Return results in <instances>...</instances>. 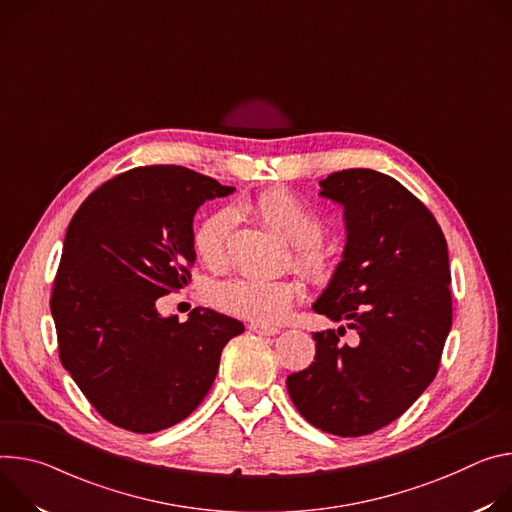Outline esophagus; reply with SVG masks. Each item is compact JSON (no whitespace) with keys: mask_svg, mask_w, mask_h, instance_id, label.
<instances>
[{"mask_svg":"<svg viewBox=\"0 0 512 512\" xmlns=\"http://www.w3.org/2000/svg\"><path fill=\"white\" fill-rule=\"evenodd\" d=\"M248 329L256 335H276L278 327H270V325H262V323H250Z\"/></svg>","mask_w":512,"mask_h":512,"instance_id":"34e87169","label":"esophagus"}]
</instances>
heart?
Masks as SVG:
<instances>
[{
	"instance_id": "heart-1",
	"label": "heart",
	"mask_w": 512,
	"mask_h": 512,
	"mask_svg": "<svg viewBox=\"0 0 512 512\" xmlns=\"http://www.w3.org/2000/svg\"><path fill=\"white\" fill-rule=\"evenodd\" d=\"M246 207L268 230L293 244L297 264L315 282L323 285L335 276L337 256L331 246L319 240L325 223L315 207L289 189H268L248 201ZM236 223V209L221 207L195 227L193 246L207 266L219 268L227 262ZM297 295L299 285L291 278L240 276L213 287L211 301L225 313L272 325L291 311Z\"/></svg>"
}]
</instances>
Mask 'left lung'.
Wrapping results in <instances>:
<instances>
[{"instance_id": "left-lung-1", "label": "left lung", "mask_w": 512, "mask_h": 512, "mask_svg": "<svg viewBox=\"0 0 512 512\" xmlns=\"http://www.w3.org/2000/svg\"><path fill=\"white\" fill-rule=\"evenodd\" d=\"M321 195L344 205L348 244L313 309L348 321L313 333L315 362L287 378L297 411L339 437L399 419L431 384L451 329L447 244L433 213L370 168L331 173Z\"/></svg>"}]
</instances>
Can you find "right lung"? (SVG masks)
Masks as SVG:
<instances>
[{
	"label": "right lung",
	"instance_id": "obj_1",
	"mask_svg": "<svg viewBox=\"0 0 512 512\" xmlns=\"http://www.w3.org/2000/svg\"><path fill=\"white\" fill-rule=\"evenodd\" d=\"M230 193L191 168L152 164L105 181L73 215L50 311L63 366L111 425L156 433L187 419L244 331L211 309L185 323L156 311L191 282L195 211Z\"/></svg>",
	"mask_w": 512,
	"mask_h": 512
}]
</instances>
